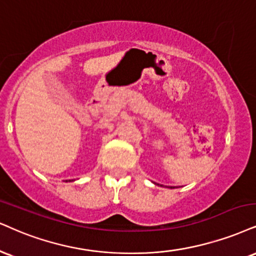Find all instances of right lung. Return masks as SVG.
<instances>
[{
	"label": "right lung",
	"instance_id": "1",
	"mask_svg": "<svg viewBox=\"0 0 256 256\" xmlns=\"http://www.w3.org/2000/svg\"><path fill=\"white\" fill-rule=\"evenodd\" d=\"M66 182H68V180H66ZM70 182H71V180H70Z\"/></svg>",
	"mask_w": 256,
	"mask_h": 256
}]
</instances>
